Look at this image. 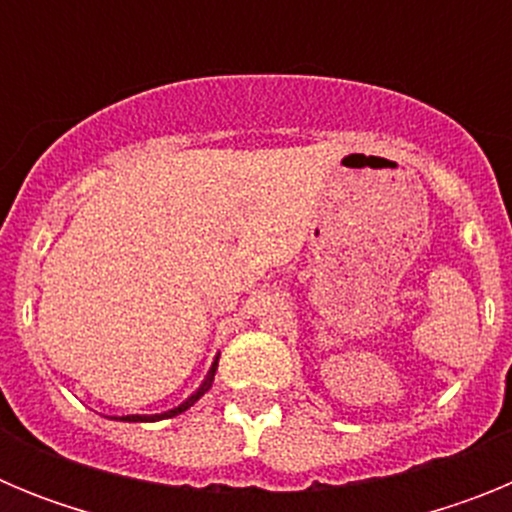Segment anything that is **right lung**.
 <instances>
[{
  "mask_svg": "<svg viewBox=\"0 0 512 512\" xmlns=\"http://www.w3.org/2000/svg\"><path fill=\"white\" fill-rule=\"evenodd\" d=\"M215 369H217V361H215V364H212L210 374H207V379H205V382H202V387H200V390L194 392V395L189 397V400L184 402V405H179V408L169 410V413H164V415H125V418H122V420H130V423H135V420H161V418H174V415L184 413V410H189V408H192L194 402L200 400V397L205 395L207 390H210V387H212V379H215Z\"/></svg>",
  "mask_w": 512,
  "mask_h": 512,
  "instance_id": "obj_1",
  "label": "right lung"
}]
</instances>
